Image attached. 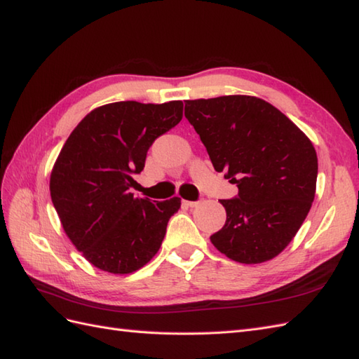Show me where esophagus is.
Wrapping results in <instances>:
<instances>
[{"instance_id": "1", "label": "esophagus", "mask_w": 359, "mask_h": 359, "mask_svg": "<svg viewBox=\"0 0 359 359\" xmlns=\"http://www.w3.org/2000/svg\"><path fill=\"white\" fill-rule=\"evenodd\" d=\"M185 205V207H189V208H194V207H197V205H199V201H184L182 202Z\"/></svg>"}]
</instances>
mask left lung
<instances>
[{"label":"left lung","instance_id":"left-lung-1","mask_svg":"<svg viewBox=\"0 0 359 359\" xmlns=\"http://www.w3.org/2000/svg\"><path fill=\"white\" fill-rule=\"evenodd\" d=\"M217 172L239 188L220 203L226 222L211 242L241 264L276 257L299 230L315 199L318 157L292 120L257 97L224 95L185 102Z\"/></svg>","mask_w":359,"mask_h":359}]
</instances>
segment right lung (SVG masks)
<instances>
[{
	"label": "right lung",
	"instance_id": "right-lung-1",
	"mask_svg": "<svg viewBox=\"0 0 359 359\" xmlns=\"http://www.w3.org/2000/svg\"><path fill=\"white\" fill-rule=\"evenodd\" d=\"M184 116V103L116 102L83 118L50 174V197L67 238L97 269L128 274L156 256L179 197H135L148 149Z\"/></svg>",
	"mask_w": 359,
	"mask_h": 359
}]
</instances>
